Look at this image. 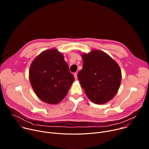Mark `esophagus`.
<instances>
[{
    "label": "esophagus",
    "mask_w": 149,
    "mask_h": 149,
    "mask_svg": "<svg viewBox=\"0 0 149 149\" xmlns=\"http://www.w3.org/2000/svg\"><path fill=\"white\" fill-rule=\"evenodd\" d=\"M74 76L75 79H77V72H75V73L74 74Z\"/></svg>",
    "instance_id": "obj_1"
}]
</instances>
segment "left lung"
I'll return each mask as SVG.
<instances>
[{
	"label": "left lung",
	"mask_w": 149,
	"mask_h": 149,
	"mask_svg": "<svg viewBox=\"0 0 149 149\" xmlns=\"http://www.w3.org/2000/svg\"><path fill=\"white\" fill-rule=\"evenodd\" d=\"M82 69L78 78L87 97L98 104L110 101L121 84L120 67L108 54L100 50L82 54Z\"/></svg>",
	"instance_id": "8db88e82"
}]
</instances>
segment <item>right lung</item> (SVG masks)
Wrapping results in <instances>:
<instances>
[{
	"mask_svg": "<svg viewBox=\"0 0 149 149\" xmlns=\"http://www.w3.org/2000/svg\"><path fill=\"white\" fill-rule=\"evenodd\" d=\"M29 74L36 95L52 104L64 98L75 79L63 55L55 49L40 54L31 63Z\"/></svg>",
	"mask_w": 149,
	"mask_h": 149,
	"instance_id": "obj_1",
	"label": "right lung"
}]
</instances>
